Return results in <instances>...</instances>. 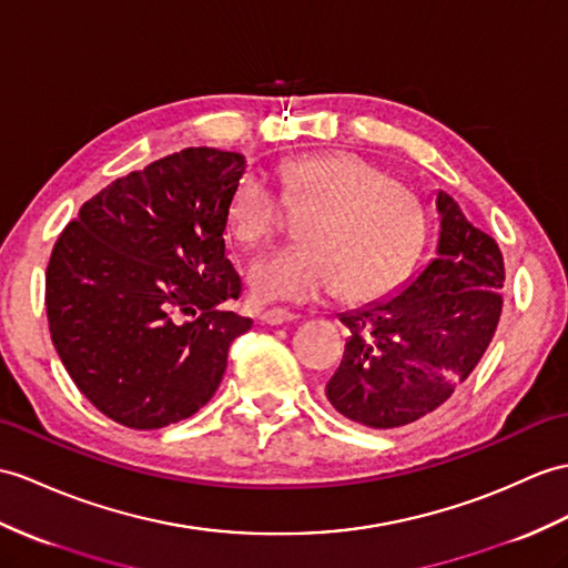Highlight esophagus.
Instances as JSON below:
<instances>
[{"mask_svg":"<svg viewBox=\"0 0 568 568\" xmlns=\"http://www.w3.org/2000/svg\"><path fill=\"white\" fill-rule=\"evenodd\" d=\"M293 320H297V316H295L293 312L281 310V307H273V310L261 312V322H263V324H271V326H275V324H287V322H293Z\"/></svg>","mask_w":568,"mask_h":568,"instance_id":"34e87169","label":"esophagus"}]
</instances>
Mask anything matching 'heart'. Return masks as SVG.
<instances>
[{
    "instance_id": "b5f03b06",
    "label": "heart",
    "mask_w": 568,
    "mask_h": 568,
    "mask_svg": "<svg viewBox=\"0 0 568 568\" xmlns=\"http://www.w3.org/2000/svg\"><path fill=\"white\" fill-rule=\"evenodd\" d=\"M281 193L246 171L234 183L224 222L246 248L273 236L290 210L313 207L300 227L305 244L256 258L248 285L261 300L312 302L338 293L371 302L397 290L426 240L418 195L355 152L302 154L278 166Z\"/></svg>"
}]
</instances>
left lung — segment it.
<instances>
[{"instance_id":"1","label":"left lung","mask_w":568,"mask_h":568,"mask_svg":"<svg viewBox=\"0 0 568 568\" xmlns=\"http://www.w3.org/2000/svg\"><path fill=\"white\" fill-rule=\"evenodd\" d=\"M435 258L402 293L341 314L351 338L326 397L367 428H399L453 397L489 348L504 310V254L438 191Z\"/></svg>"}]
</instances>
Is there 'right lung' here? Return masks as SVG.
<instances>
[{
  "mask_svg": "<svg viewBox=\"0 0 568 568\" xmlns=\"http://www.w3.org/2000/svg\"><path fill=\"white\" fill-rule=\"evenodd\" d=\"M244 169L242 154L215 148L169 154L99 191L52 246V346L115 424L154 430L193 416L252 328L224 310L242 295L224 205Z\"/></svg>",
  "mask_w": 568,
  "mask_h": 568,
  "instance_id": "obj_1",
  "label": "right lung"
}]
</instances>
